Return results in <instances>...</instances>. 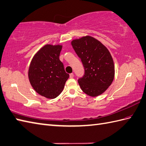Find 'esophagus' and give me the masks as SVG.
Returning a JSON list of instances; mask_svg holds the SVG:
<instances>
[{
  "instance_id": "1",
  "label": "esophagus",
  "mask_w": 146,
  "mask_h": 146,
  "mask_svg": "<svg viewBox=\"0 0 146 146\" xmlns=\"http://www.w3.org/2000/svg\"><path fill=\"white\" fill-rule=\"evenodd\" d=\"M74 77V75L73 73L70 74V78H73Z\"/></svg>"
}]
</instances>
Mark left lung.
<instances>
[{
    "label": "left lung",
    "instance_id": "obj_1",
    "mask_svg": "<svg viewBox=\"0 0 146 146\" xmlns=\"http://www.w3.org/2000/svg\"><path fill=\"white\" fill-rule=\"evenodd\" d=\"M71 44L85 69L84 76L78 80L80 88L89 96L101 95L114 79L115 67L111 53L99 40L89 35L74 39Z\"/></svg>",
    "mask_w": 146,
    "mask_h": 146
}]
</instances>
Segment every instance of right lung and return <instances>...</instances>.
I'll list each match as a JSON object with an SVG mask.
<instances>
[{"label":"right lung","mask_w":146,"mask_h":146,"mask_svg":"<svg viewBox=\"0 0 146 146\" xmlns=\"http://www.w3.org/2000/svg\"><path fill=\"white\" fill-rule=\"evenodd\" d=\"M62 45L46 44L34 56L28 71L32 87L47 99L57 98L62 92L69 75L59 59Z\"/></svg>","instance_id":"right-lung-1"}]
</instances>
